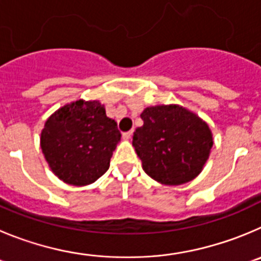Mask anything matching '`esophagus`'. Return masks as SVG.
Returning a JSON list of instances; mask_svg holds the SVG:
<instances>
[{"label": "esophagus", "instance_id": "esophagus-1", "mask_svg": "<svg viewBox=\"0 0 261 261\" xmlns=\"http://www.w3.org/2000/svg\"><path fill=\"white\" fill-rule=\"evenodd\" d=\"M133 136V131H127V133H123L122 134V138L125 139V140H128V139Z\"/></svg>", "mask_w": 261, "mask_h": 261}]
</instances>
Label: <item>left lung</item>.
Here are the masks:
<instances>
[{
    "instance_id": "8db88e82",
    "label": "left lung",
    "mask_w": 261,
    "mask_h": 261,
    "mask_svg": "<svg viewBox=\"0 0 261 261\" xmlns=\"http://www.w3.org/2000/svg\"><path fill=\"white\" fill-rule=\"evenodd\" d=\"M143 126L133 136L143 170L165 186H180L198 176L211 148L213 134L203 119L182 107H148Z\"/></svg>"
}]
</instances>
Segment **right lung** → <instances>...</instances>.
<instances>
[{"instance_id": "obj_1", "label": "right lung", "mask_w": 261, "mask_h": 261, "mask_svg": "<svg viewBox=\"0 0 261 261\" xmlns=\"http://www.w3.org/2000/svg\"><path fill=\"white\" fill-rule=\"evenodd\" d=\"M121 140L114 119L97 100L82 99L51 114L41 133V148L53 172L67 184L89 186L109 169Z\"/></svg>"}]
</instances>
